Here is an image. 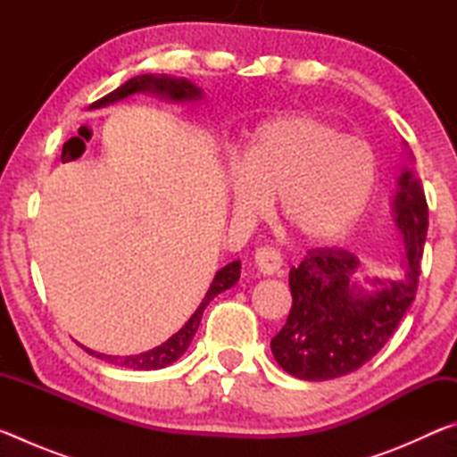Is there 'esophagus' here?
I'll return each instance as SVG.
<instances>
[{"instance_id": "1", "label": "esophagus", "mask_w": 457, "mask_h": 457, "mask_svg": "<svg viewBox=\"0 0 457 457\" xmlns=\"http://www.w3.org/2000/svg\"><path fill=\"white\" fill-rule=\"evenodd\" d=\"M253 260H256V268L264 276H272L282 268V253L278 252L276 247H270V245L258 247L256 258Z\"/></svg>"}]
</instances>
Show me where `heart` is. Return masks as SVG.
Wrapping results in <instances>:
<instances>
[{
    "mask_svg": "<svg viewBox=\"0 0 457 457\" xmlns=\"http://www.w3.org/2000/svg\"><path fill=\"white\" fill-rule=\"evenodd\" d=\"M377 154L312 114H284L256 129L229 169L237 215L268 212L278 195L284 221L311 244L343 237L365 213L377 187Z\"/></svg>",
    "mask_w": 457,
    "mask_h": 457,
    "instance_id": "1",
    "label": "heart"
}]
</instances>
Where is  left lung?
Listing matches in <instances>:
<instances>
[{"mask_svg": "<svg viewBox=\"0 0 457 457\" xmlns=\"http://www.w3.org/2000/svg\"><path fill=\"white\" fill-rule=\"evenodd\" d=\"M413 154L409 153V161ZM393 220L403 236L405 276L354 282L359 258L338 247H316L290 270L292 308L272 338V354L286 373L304 381H328L365 365L383 349L411 306L421 274L428 201L421 181L403 167L393 197Z\"/></svg>", "mask_w": 457, "mask_h": 457, "instance_id": "1", "label": "left lung"}]
</instances>
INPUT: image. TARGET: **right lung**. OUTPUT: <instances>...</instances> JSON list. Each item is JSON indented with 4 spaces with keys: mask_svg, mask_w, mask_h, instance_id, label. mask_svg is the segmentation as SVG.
Masks as SVG:
<instances>
[{
    "mask_svg": "<svg viewBox=\"0 0 457 457\" xmlns=\"http://www.w3.org/2000/svg\"><path fill=\"white\" fill-rule=\"evenodd\" d=\"M135 92H153V95L163 96L173 100V103H189V100H199L201 98V88H197L195 84L189 82L187 79H171L167 74H143V76H135V79L127 80L122 87L117 90H112L111 95L103 96L96 103H92L90 108H103L117 100L127 98ZM239 270H242V262H229L228 266H223L218 274H215L213 282L207 290L205 298L201 300V304L195 312L191 314V319L183 324L181 330H177L175 335L165 340L163 345L154 346V349L141 353V354H129V357H112V354H103L96 351L87 349L88 354H95V357L112 362V365L119 367H129V369H137V370H149V369H163L167 365H173V362L181 357V354L187 351V346L191 345L193 337L199 328L201 316H204L205 306L212 303V300L218 296V294L226 292L231 286H236L239 280Z\"/></svg>",
    "mask_w": 457,
    "mask_h": 457,
    "instance_id": "right-lung-1",
    "label": "right lung"
}]
</instances>
